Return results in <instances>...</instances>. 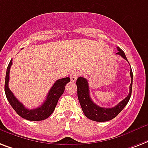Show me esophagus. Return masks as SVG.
Masks as SVG:
<instances>
[{
	"instance_id": "1",
	"label": "esophagus",
	"mask_w": 148,
	"mask_h": 148,
	"mask_svg": "<svg viewBox=\"0 0 148 148\" xmlns=\"http://www.w3.org/2000/svg\"><path fill=\"white\" fill-rule=\"evenodd\" d=\"M77 76H78V72L77 71H73L70 75V78H71V81L73 82H76L77 78Z\"/></svg>"
}]
</instances>
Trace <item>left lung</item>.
<instances>
[{"label":"left lung","instance_id":"1","mask_svg":"<svg viewBox=\"0 0 148 148\" xmlns=\"http://www.w3.org/2000/svg\"><path fill=\"white\" fill-rule=\"evenodd\" d=\"M118 52L117 55L121 56L123 59L127 60V56L119 47H117ZM128 61V60H127ZM131 68V67H130ZM130 77H131V84L130 85V92L123 100H122L119 104L112 108H103L96 105L92 101L90 97L89 92L88 82L86 78L83 77H79L77 79V97H78L79 102L82 106V111L91 120L96 122H106L114 119L117 115L124 109V107L128 103L132 92V85H133V72L130 70Z\"/></svg>","mask_w":148,"mask_h":148}]
</instances>
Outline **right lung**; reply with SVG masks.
I'll use <instances>...</instances> for the list:
<instances>
[{
    "label": "right lung",
    "mask_w": 148,
    "mask_h": 148,
    "mask_svg": "<svg viewBox=\"0 0 148 148\" xmlns=\"http://www.w3.org/2000/svg\"><path fill=\"white\" fill-rule=\"evenodd\" d=\"M11 65H12V60H11L8 66L7 67L5 84H4V92L10 105L20 116L27 120L41 121L47 119L54 111L60 97L64 93L66 84L70 82L71 79L69 77H65V78L57 80L48 92L47 99L43 103L36 109H26L24 105L17 99L16 97L14 96L12 92L9 89V74H10V68Z\"/></svg>",
    "instance_id": "obj_1"
}]
</instances>
